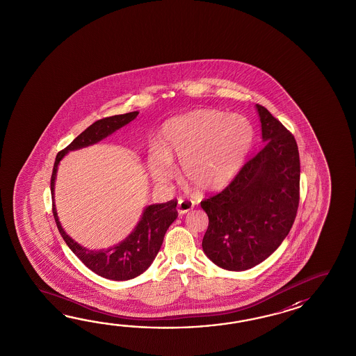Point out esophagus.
Returning <instances> with one entry per match:
<instances>
[{
  "label": "esophagus",
  "instance_id": "1",
  "mask_svg": "<svg viewBox=\"0 0 356 356\" xmlns=\"http://www.w3.org/2000/svg\"><path fill=\"white\" fill-rule=\"evenodd\" d=\"M192 209H193V204H192V202H189V201H184V200L178 201L177 210H178L179 213H187V212L191 211Z\"/></svg>",
  "mask_w": 356,
  "mask_h": 356
}]
</instances>
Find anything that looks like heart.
<instances>
[{"instance_id":"heart-1","label":"heart","mask_w":356,"mask_h":356,"mask_svg":"<svg viewBox=\"0 0 356 356\" xmlns=\"http://www.w3.org/2000/svg\"><path fill=\"white\" fill-rule=\"evenodd\" d=\"M253 127L241 114L197 109L168 121L161 146H152L147 168L154 181H170L173 159L181 160L184 181L200 192L227 187L243 167L253 145Z\"/></svg>"}]
</instances>
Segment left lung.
<instances>
[{
    "label": "left lung",
    "instance_id": "8db88e82",
    "mask_svg": "<svg viewBox=\"0 0 356 356\" xmlns=\"http://www.w3.org/2000/svg\"><path fill=\"white\" fill-rule=\"evenodd\" d=\"M265 146L227 188L201 202L209 216L202 250L216 266L245 271L286 238L299 204L300 160L296 138L256 104Z\"/></svg>",
    "mask_w": 356,
    "mask_h": 356
}]
</instances>
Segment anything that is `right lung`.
Instances as JSON below:
<instances>
[{
  "mask_svg": "<svg viewBox=\"0 0 356 356\" xmlns=\"http://www.w3.org/2000/svg\"><path fill=\"white\" fill-rule=\"evenodd\" d=\"M137 114L138 112L135 111L94 122L76 137L65 150L57 154L51 178L54 220L63 241L83 265L90 268L92 273L109 280H129L145 273L150 267L163 244L168 227L172 225V222L178 216V212L175 210L177 202L173 200L168 201L165 204L145 206L144 211L141 213L140 220L137 221L136 227H134V230L123 241L106 250H89L74 241L62 227L54 204V186L60 160L63 159L68 152L98 144L99 141L111 136L117 129H122L123 126L129 124V122L134 121Z\"/></svg>",
  "mask_w": 356,
  "mask_h": 356,
  "instance_id": "right-lung-1",
  "label": "right lung"
}]
</instances>
